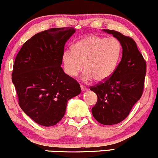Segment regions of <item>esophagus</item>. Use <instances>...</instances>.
Masks as SVG:
<instances>
[{
	"label": "esophagus",
	"instance_id": "34e87169",
	"mask_svg": "<svg viewBox=\"0 0 158 158\" xmlns=\"http://www.w3.org/2000/svg\"><path fill=\"white\" fill-rule=\"evenodd\" d=\"M80 87H81V90H82V91H85V90H87V87L85 86V85H81Z\"/></svg>",
	"mask_w": 158,
	"mask_h": 158
}]
</instances>
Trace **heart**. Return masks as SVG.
Instances as JSON below:
<instances>
[{
  "label": "heart",
  "instance_id": "1",
  "mask_svg": "<svg viewBox=\"0 0 158 158\" xmlns=\"http://www.w3.org/2000/svg\"><path fill=\"white\" fill-rule=\"evenodd\" d=\"M122 52V44L118 39L93 35L77 41L73 50H65L62 61L65 72L70 77L77 76L84 64L85 81L94 78L97 81H103L114 73Z\"/></svg>",
  "mask_w": 158,
  "mask_h": 158
}]
</instances>
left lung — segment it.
Masks as SVG:
<instances>
[{
    "label": "left lung",
    "instance_id": "1",
    "mask_svg": "<svg viewBox=\"0 0 158 158\" xmlns=\"http://www.w3.org/2000/svg\"><path fill=\"white\" fill-rule=\"evenodd\" d=\"M105 31L120 41L122 59L109 79L99 81L90 89L97 95V102L91 110L94 117L101 124L110 126L124 120L140 99L144 89L146 62L132 38L115 30Z\"/></svg>",
    "mask_w": 158,
    "mask_h": 158
}]
</instances>
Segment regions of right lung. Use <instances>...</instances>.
Wrapping results in <instances>:
<instances>
[{"mask_svg": "<svg viewBox=\"0 0 158 158\" xmlns=\"http://www.w3.org/2000/svg\"><path fill=\"white\" fill-rule=\"evenodd\" d=\"M72 27L50 28L27 40L16 56L12 73L21 108L38 124L55 126L67 102L81 93L79 82L61 68Z\"/></svg>", "mask_w": 158, "mask_h": 158, "instance_id": "add662e5", "label": "right lung"}]
</instances>
